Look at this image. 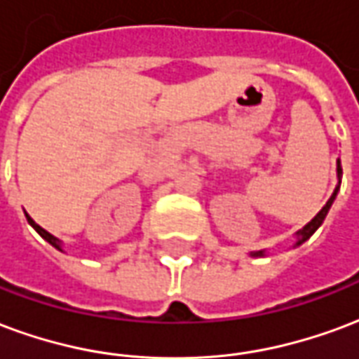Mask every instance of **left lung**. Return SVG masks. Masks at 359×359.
I'll return each mask as SVG.
<instances>
[{"label": "left lung", "instance_id": "8db88e82", "mask_svg": "<svg viewBox=\"0 0 359 359\" xmlns=\"http://www.w3.org/2000/svg\"><path fill=\"white\" fill-rule=\"evenodd\" d=\"M337 180H339V182H337V187H334L331 198H329V201L325 203V206H323V208H321V210H319L318 214L313 216L312 222H308V224H306L302 229H298V231H297V243H294L292 247H300V245L310 239V237H312V235L318 231L319 226L323 224V219H325L327 212H329V208L333 206L334 198H337V193H339V189H341V180H342L341 161H337ZM250 256H252V258H264V256H268V250H266V248H264V250H255V252H250Z\"/></svg>", "mask_w": 359, "mask_h": 359}]
</instances>
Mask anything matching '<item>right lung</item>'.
I'll return each mask as SVG.
<instances>
[{"label": "right lung", "instance_id": "obj_1", "mask_svg": "<svg viewBox=\"0 0 359 359\" xmlns=\"http://www.w3.org/2000/svg\"><path fill=\"white\" fill-rule=\"evenodd\" d=\"M26 219H28V224H30V226H32L34 229H36V231H38V233H40L41 237H43V239H46L47 243H49V245H51V247H55V248H57V250H61V252H65V250H62V243L59 239H57L55 235H51V233H49V231H46L43 227L38 226V224H36V222H34V219L30 218L28 214H26Z\"/></svg>", "mask_w": 359, "mask_h": 359}]
</instances>
